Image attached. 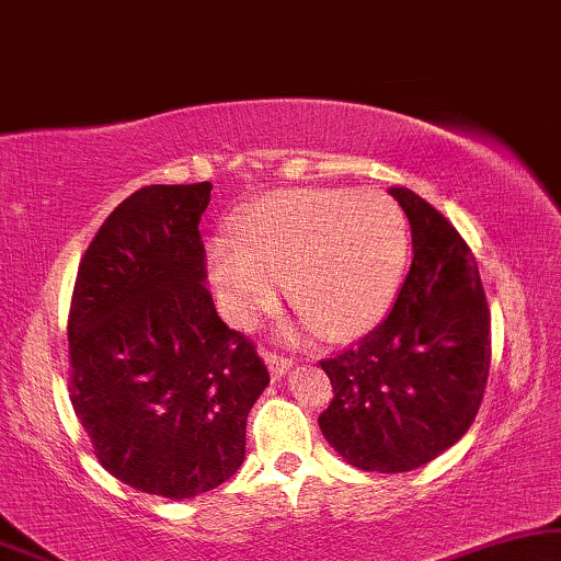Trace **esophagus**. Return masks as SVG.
<instances>
[{"label": "esophagus", "instance_id": "obj_1", "mask_svg": "<svg viewBox=\"0 0 561 561\" xmlns=\"http://www.w3.org/2000/svg\"><path fill=\"white\" fill-rule=\"evenodd\" d=\"M264 358H266V364H268V371H272V377H285L287 371H289V367H293V358L279 356V354H276V351H266Z\"/></svg>", "mask_w": 561, "mask_h": 561}]
</instances>
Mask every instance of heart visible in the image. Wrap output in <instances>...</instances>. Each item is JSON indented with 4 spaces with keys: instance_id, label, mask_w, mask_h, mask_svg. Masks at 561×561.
I'll list each match as a JSON object with an SVG mask.
<instances>
[{
    "instance_id": "heart-1",
    "label": "heart",
    "mask_w": 561,
    "mask_h": 561,
    "mask_svg": "<svg viewBox=\"0 0 561 561\" xmlns=\"http://www.w3.org/2000/svg\"><path fill=\"white\" fill-rule=\"evenodd\" d=\"M236 238L210 251V279L238 325L289 302L325 339L343 341L382 318L408 256L405 215L382 192L295 186L259 199Z\"/></svg>"
}]
</instances>
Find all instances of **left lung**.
I'll use <instances>...</instances> for the list:
<instances>
[{
    "label": "left lung",
    "mask_w": 561,
    "mask_h": 561,
    "mask_svg": "<svg viewBox=\"0 0 561 561\" xmlns=\"http://www.w3.org/2000/svg\"><path fill=\"white\" fill-rule=\"evenodd\" d=\"M410 220L413 264L375 331L320 367L333 400L325 442L367 472H410L459 442L490 375V308L474 253L436 207L392 186Z\"/></svg>",
    "instance_id": "1"
}]
</instances>
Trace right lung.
<instances>
[{
    "mask_svg": "<svg viewBox=\"0 0 561 561\" xmlns=\"http://www.w3.org/2000/svg\"><path fill=\"white\" fill-rule=\"evenodd\" d=\"M210 182L123 199L81 259L69 310V394L100 465L184 500L236 474L268 385L256 346L218 318L199 218Z\"/></svg>",
    "mask_w": 561,
    "mask_h": 561,
    "instance_id": "add662e5",
    "label": "right lung"
}]
</instances>
